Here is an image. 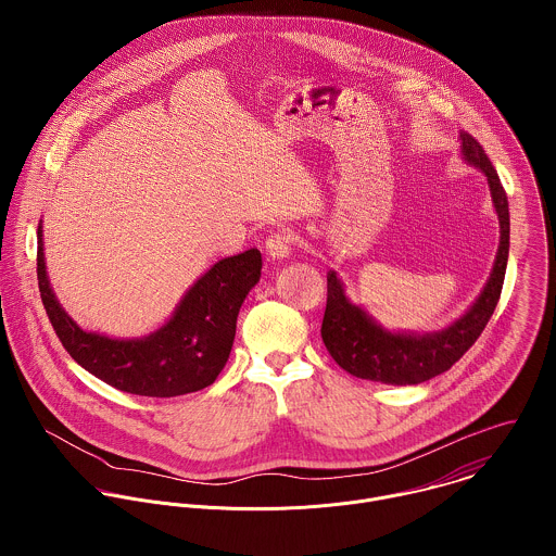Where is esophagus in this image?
Listing matches in <instances>:
<instances>
[{"instance_id": "1", "label": "esophagus", "mask_w": 556, "mask_h": 556, "mask_svg": "<svg viewBox=\"0 0 556 556\" xmlns=\"http://www.w3.org/2000/svg\"><path fill=\"white\" fill-rule=\"evenodd\" d=\"M293 243H295V236L289 233V231H276L271 233L267 241H265V252L271 256V258H285L291 254L293 250Z\"/></svg>"}]
</instances>
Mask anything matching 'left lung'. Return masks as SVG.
<instances>
[{"mask_svg": "<svg viewBox=\"0 0 556 556\" xmlns=\"http://www.w3.org/2000/svg\"><path fill=\"white\" fill-rule=\"evenodd\" d=\"M460 139L467 162L485 173L498 214L501 243L490 280L471 311L447 329L426 336H406L381 329L362 308L353 306L331 271L327 276V306L320 338L333 362L357 379L381 381L388 386H417L447 372L476 344L498 304L509 254L507 194L483 148L467 132H463Z\"/></svg>", "mask_w": 556, "mask_h": 556, "instance_id": "1", "label": "left lung"}]
</instances>
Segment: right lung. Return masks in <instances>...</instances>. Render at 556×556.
<instances>
[{"instance_id":"add662e5","label":"right lung","mask_w":556,"mask_h":556,"mask_svg":"<svg viewBox=\"0 0 556 556\" xmlns=\"http://www.w3.org/2000/svg\"><path fill=\"white\" fill-rule=\"evenodd\" d=\"M38 289L60 342L87 372L115 390L137 396L173 397L199 392L225 368L239 308L261 276V252L250 248L218 261L186 293L173 318L141 340H111L83 331L58 304L38 227Z\"/></svg>"}]
</instances>
